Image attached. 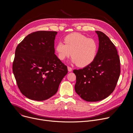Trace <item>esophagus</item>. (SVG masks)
I'll list each match as a JSON object with an SVG mask.
<instances>
[{
	"mask_svg": "<svg viewBox=\"0 0 133 133\" xmlns=\"http://www.w3.org/2000/svg\"><path fill=\"white\" fill-rule=\"evenodd\" d=\"M67 68H68V71H72V68L69 67V66H68L67 67Z\"/></svg>",
	"mask_w": 133,
	"mask_h": 133,
	"instance_id": "34e87169",
	"label": "esophagus"
}]
</instances>
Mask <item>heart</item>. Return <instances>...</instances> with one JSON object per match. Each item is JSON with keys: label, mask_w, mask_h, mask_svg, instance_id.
Listing matches in <instances>:
<instances>
[{"label": "heart", "mask_w": 133, "mask_h": 133, "mask_svg": "<svg viewBox=\"0 0 133 133\" xmlns=\"http://www.w3.org/2000/svg\"><path fill=\"white\" fill-rule=\"evenodd\" d=\"M64 43L59 42L56 45L55 51L58 58L64 61L71 55V62L79 67L90 64L95 58L98 51L97 42L78 32L67 35Z\"/></svg>", "instance_id": "obj_1"}]
</instances>
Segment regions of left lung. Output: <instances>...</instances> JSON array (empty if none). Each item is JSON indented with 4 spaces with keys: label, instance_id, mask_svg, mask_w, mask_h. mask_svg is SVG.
<instances>
[{
    "label": "left lung",
    "instance_id": "8db88e82",
    "mask_svg": "<svg viewBox=\"0 0 133 133\" xmlns=\"http://www.w3.org/2000/svg\"><path fill=\"white\" fill-rule=\"evenodd\" d=\"M99 48L94 61L81 69H75V90L87 102L103 100L114 90L121 73L120 59L117 49L103 32L96 31Z\"/></svg>",
    "mask_w": 133,
    "mask_h": 133
}]
</instances>
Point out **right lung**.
<instances>
[{
    "label": "right lung",
    "mask_w": 133,
    "mask_h": 133,
    "mask_svg": "<svg viewBox=\"0 0 133 133\" xmlns=\"http://www.w3.org/2000/svg\"><path fill=\"white\" fill-rule=\"evenodd\" d=\"M57 33L32 32L16 47L13 73L18 88L30 99L42 101L52 97L68 72L67 67L55 54Z\"/></svg>",
    "instance_id": "obj_1"
}]
</instances>
